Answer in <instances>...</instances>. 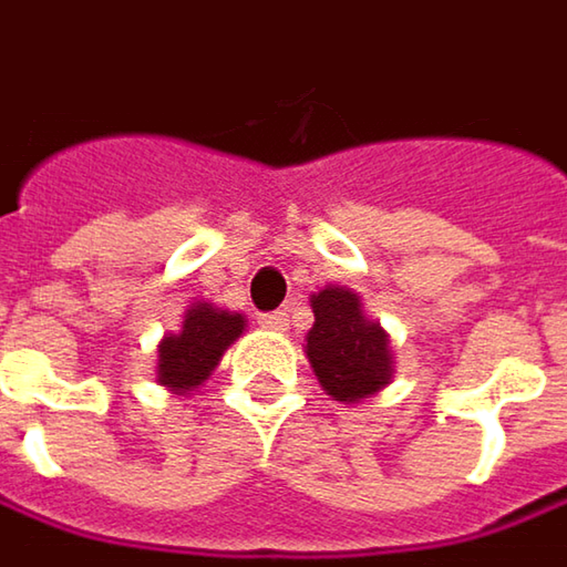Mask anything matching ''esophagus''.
Wrapping results in <instances>:
<instances>
[{
	"mask_svg": "<svg viewBox=\"0 0 567 567\" xmlns=\"http://www.w3.org/2000/svg\"><path fill=\"white\" fill-rule=\"evenodd\" d=\"M258 322H261L264 329H270V332H284L287 329V312L280 309V312H264V316H258Z\"/></svg>",
	"mask_w": 567,
	"mask_h": 567,
	"instance_id": "1",
	"label": "esophagus"
}]
</instances>
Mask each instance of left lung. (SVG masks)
<instances>
[{
	"label": "left lung",
	"mask_w": 567,
	"mask_h": 567,
	"mask_svg": "<svg viewBox=\"0 0 567 567\" xmlns=\"http://www.w3.org/2000/svg\"><path fill=\"white\" fill-rule=\"evenodd\" d=\"M312 329L306 332V358L316 381L339 403H364L393 381V348L381 322L368 319L354 290L326 284L309 297Z\"/></svg>",
	"instance_id": "8db88e82"
}]
</instances>
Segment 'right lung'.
<instances>
[{
    "label": "right lung",
    "mask_w": 567,
    "mask_h": 567,
    "mask_svg": "<svg viewBox=\"0 0 567 567\" xmlns=\"http://www.w3.org/2000/svg\"><path fill=\"white\" fill-rule=\"evenodd\" d=\"M245 329V312L193 300L183 312L181 329L164 332L157 344V384L177 396L199 390Z\"/></svg>",
    "instance_id": "1"
}]
</instances>
